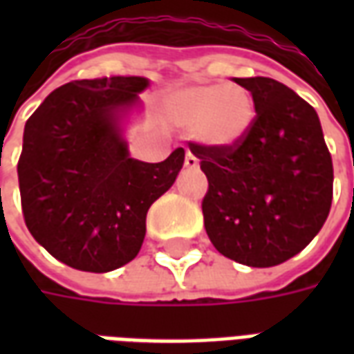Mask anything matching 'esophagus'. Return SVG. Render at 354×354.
<instances>
[{
    "label": "esophagus",
    "instance_id": "1",
    "mask_svg": "<svg viewBox=\"0 0 354 354\" xmlns=\"http://www.w3.org/2000/svg\"><path fill=\"white\" fill-rule=\"evenodd\" d=\"M184 165H185V169L197 170V169H199V159H197V157H195V155H193L192 151H187V153H185Z\"/></svg>",
    "mask_w": 354,
    "mask_h": 354
}]
</instances>
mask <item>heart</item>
Listing matches in <instances>:
<instances>
[{
	"label": "heart",
	"mask_w": 354,
	"mask_h": 354,
	"mask_svg": "<svg viewBox=\"0 0 354 354\" xmlns=\"http://www.w3.org/2000/svg\"><path fill=\"white\" fill-rule=\"evenodd\" d=\"M165 113L176 129L195 132L210 147H235L256 121L252 93L241 85L205 83L178 88L165 98Z\"/></svg>",
	"instance_id": "1"
}]
</instances>
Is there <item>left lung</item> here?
Here are the masks:
<instances>
[{"label": "left lung", "mask_w": 354, "mask_h": 354, "mask_svg": "<svg viewBox=\"0 0 354 354\" xmlns=\"http://www.w3.org/2000/svg\"><path fill=\"white\" fill-rule=\"evenodd\" d=\"M256 102V121L235 147L189 142L207 174L203 216L220 254L273 267L301 252L332 207L334 167L311 104L271 77H235Z\"/></svg>", "instance_id": "obj_1"}]
</instances>
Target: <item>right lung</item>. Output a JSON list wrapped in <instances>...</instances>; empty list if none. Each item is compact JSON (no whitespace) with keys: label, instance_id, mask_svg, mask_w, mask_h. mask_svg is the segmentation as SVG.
I'll use <instances>...</instances> for the list:
<instances>
[{"label":"right lung","instance_id":"obj_1","mask_svg":"<svg viewBox=\"0 0 354 354\" xmlns=\"http://www.w3.org/2000/svg\"><path fill=\"white\" fill-rule=\"evenodd\" d=\"M147 85L134 75L72 81L26 121L17 167L24 222L73 269L108 273L134 260L147 210L184 165V147L161 162L129 155L119 121Z\"/></svg>","mask_w":354,"mask_h":354}]
</instances>
